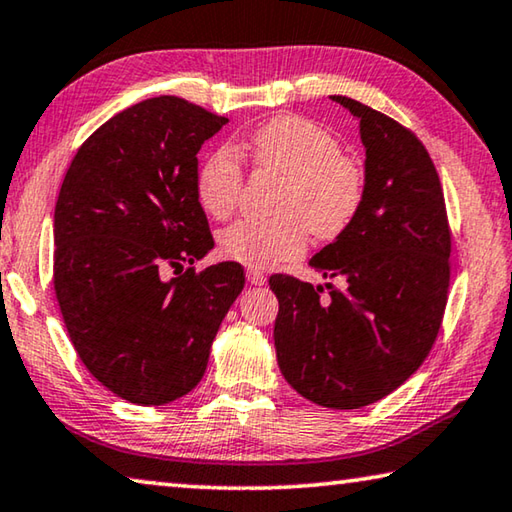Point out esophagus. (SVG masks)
I'll list each match as a JSON object with an SVG mask.
<instances>
[{"mask_svg":"<svg viewBox=\"0 0 512 512\" xmlns=\"http://www.w3.org/2000/svg\"><path fill=\"white\" fill-rule=\"evenodd\" d=\"M246 275H248L250 285H255V287H262L264 282H266V275L262 271H257V269H248Z\"/></svg>","mask_w":512,"mask_h":512,"instance_id":"34e87169","label":"esophagus"}]
</instances>
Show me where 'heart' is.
<instances>
[{
	"label": "heart",
	"mask_w": 512,
	"mask_h": 512,
	"mask_svg": "<svg viewBox=\"0 0 512 512\" xmlns=\"http://www.w3.org/2000/svg\"><path fill=\"white\" fill-rule=\"evenodd\" d=\"M257 168L287 177L271 221L241 218L221 232L225 257L246 266H271L305 250L307 230L319 239L342 234L364 200V170L342 154L328 129L305 118L282 116L266 123L246 143ZM243 184L239 152L221 145L202 161L198 202L209 216L225 218L237 205Z\"/></svg>",
	"instance_id": "1"
}]
</instances>
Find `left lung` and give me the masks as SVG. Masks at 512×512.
<instances>
[{
    "mask_svg": "<svg viewBox=\"0 0 512 512\" xmlns=\"http://www.w3.org/2000/svg\"><path fill=\"white\" fill-rule=\"evenodd\" d=\"M360 123L364 200L335 241L310 259L342 289L271 275L273 342L287 383L332 410L376 403L403 385L440 330L451 234L440 177L421 141L385 113L330 95Z\"/></svg>",
    "mask_w": 512,
    "mask_h": 512,
    "instance_id": "8db88e82",
    "label": "left lung"
}]
</instances>
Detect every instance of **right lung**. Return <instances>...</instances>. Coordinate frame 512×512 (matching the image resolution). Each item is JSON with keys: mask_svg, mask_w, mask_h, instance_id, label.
Returning <instances> with one entry per match:
<instances>
[{"mask_svg": "<svg viewBox=\"0 0 512 512\" xmlns=\"http://www.w3.org/2000/svg\"><path fill=\"white\" fill-rule=\"evenodd\" d=\"M227 123L182 97H150L88 136L61 184L54 289L63 321L86 369L129 403L164 405L200 383L246 282L237 262L164 278L214 248L198 152Z\"/></svg>", "mask_w": 512, "mask_h": 512, "instance_id": "1", "label": "right lung"}]
</instances>
